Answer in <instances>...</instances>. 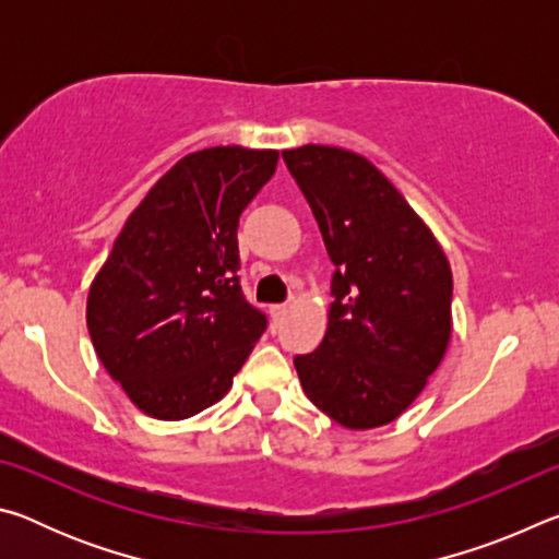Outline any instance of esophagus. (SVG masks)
<instances>
[{
  "mask_svg": "<svg viewBox=\"0 0 559 559\" xmlns=\"http://www.w3.org/2000/svg\"><path fill=\"white\" fill-rule=\"evenodd\" d=\"M288 313V302H276V306H271V318L273 323H281L283 316Z\"/></svg>",
  "mask_w": 559,
  "mask_h": 559,
  "instance_id": "esophagus-1",
  "label": "esophagus"
}]
</instances>
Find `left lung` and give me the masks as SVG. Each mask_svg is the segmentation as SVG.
Returning <instances> with one entry per match:
<instances>
[{"label": "left lung", "instance_id": "obj_1", "mask_svg": "<svg viewBox=\"0 0 559 559\" xmlns=\"http://www.w3.org/2000/svg\"><path fill=\"white\" fill-rule=\"evenodd\" d=\"M330 261L328 330L298 355L302 392L345 429L394 421L451 337V266L421 216L370 159L343 147L283 150Z\"/></svg>", "mask_w": 559, "mask_h": 559}]
</instances>
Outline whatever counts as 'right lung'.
<instances>
[{"mask_svg": "<svg viewBox=\"0 0 559 559\" xmlns=\"http://www.w3.org/2000/svg\"><path fill=\"white\" fill-rule=\"evenodd\" d=\"M276 165V150L239 145L182 157L128 216L93 278V347L147 416L179 421L219 402L266 330L236 276V229Z\"/></svg>", "mask_w": 559, "mask_h": 559, "instance_id": "obj_1", "label": "right lung"}]
</instances>
